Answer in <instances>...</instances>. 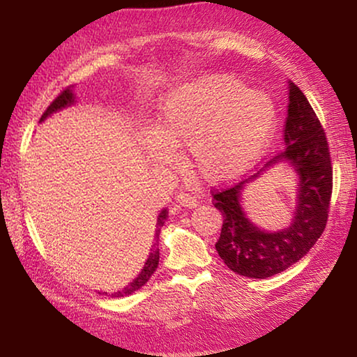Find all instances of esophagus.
<instances>
[{"label":"esophagus","mask_w":357,"mask_h":357,"mask_svg":"<svg viewBox=\"0 0 357 357\" xmlns=\"http://www.w3.org/2000/svg\"><path fill=\"white\" fill-rule=\"evenodd\" d=\"M175 203H178L180 206H185V208H197L198 204L197 198L188 193H178L177 197H175Z\"/></svg>","instance_id":"34e87169"}]
</instances>
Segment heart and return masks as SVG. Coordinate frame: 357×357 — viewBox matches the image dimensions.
<instances>
[{
    "label": "heart",
    "mask_w": 357,
    "mask_h": 357,
    "mask_svg": "<svg viewBox=\"0 0 357 357\" xmlns=\"http://www.w3.org/2000/svg\"><path fill=\"white\" fill-rule=\"evenodd\" d=\"M278 125L273 99L227 75H204L172 87L160 99L143 146L153 162H172L187 144L199 177L227 182L252 169L270 148Z\"/></svg>",
    "instance_id": "heart-1"
}]
</instances>
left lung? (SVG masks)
<instances>
[{
  "label": "left lung",
  "mask_w": 357,
  "mask_h": 357,
  "mask_svg": "<svg viewBox=\"0 0 357 357\" xmlns=\"http://www.w3.org/2000/svg\"><path fill=\"white\" fill-rule=\"evenodd\" d=\"M289 104L284 125V151L234 187L216 192L214 206L224 222L216 250L229 270L241 276L266 280L305 257L326 226L331 198V160L328 143L307 97L294 82H287ZM286 163L295 170L296 206L286 228L266 231L257 227L241 206L248 183L274 167Z\"/></svg>",
  "instance_id": "1"
}]
</instances>
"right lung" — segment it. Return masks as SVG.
Segmentation results:
<instances>
[{
	"label": "right lung",
	"mask_w": 357,
	"mask_h": 357,
	"mask_svg": "<svg viewBox=\"0 0 357 357\" xmlns=\"http://www.w3.org/2000/svg\"><path fill=\"white\" fill-rule=\"evenodd\" d=\"M75 102H76V94H75V92H73V86L66 87V89L63 91L61 94L58 96L56 99L52 102L50 107H48V109L45 110V114L42 115L40 123H42L43 120H47L48 116H52L53 114H56V112H60V110H63V109H66V107L75 105ZM167 214H169V211H167V209H165V208L162 209V211L159 213V216H158V222H155L154 243H153V247H151V250H149L148 260L144 261V266L141 268V271L138 273V276H136L133 281H130L128 284H126V286L123 287V289H120V291L114 292V294H112V297H125V296L133 294L135 291L141 289V287H143V286L146 284V282L149 281V278L154 275V271L158 270V265H159V248H158V241H159L160 227L164 226V221H165V218H167ZM99 294H107V292H99Z\"/></svg>",
	"instance_id": "add662e5"
}]
</instances>
